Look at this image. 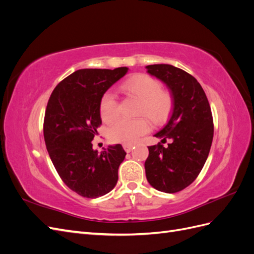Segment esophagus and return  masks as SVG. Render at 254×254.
<instances>
[{
	"instance_id": "34e87169",
	"label": "esophagus",
	"mask_w": 254,
	"mask_h": 254,
	"mask_svg": "<svg viewBox=\"0 0 254 254\" xmlns=\"http://www.w3.org/2000/svg\"><path fill=\"white\" fill-rule=\"evenodd\" d=\"M123 147H124L126 152H130V151L133 149V145H131V144H124V145H123Z\"/></svg>"
}]
</instances>
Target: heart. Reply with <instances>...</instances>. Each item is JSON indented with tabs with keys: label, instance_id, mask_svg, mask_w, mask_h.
<instances>
[{
	"label": "heart",
	"instance_id": "b5f03b06",
	"mask_svg": "<svg viewBox=\"0 0 254 254\" xmlns=\"http://www.w3.org/2000/svg\"><path fill=\"white\" fill-rule=\"evenodd\" d=\"M123 90L128 94L140 99L137 113L144 114L156 125L166 121L173 108L172 96L162 91L161 83L147 75H135L122 84ZM101 117L104 122L109 123L118 115V101L111 92L104 94L101 101ZM149 130L145 119L135 120L119 119L109 128V139L114 143L134 144L139 137Z\"/></svg>",
	"mask_w": 254,
	"mask_h": 254
}]
</instances>
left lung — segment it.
<instances>
[{
	"label": "left lung",
	"instance_id": "left-lung-1",
	"mask_svg": "<svg viewBox=\"0 0 254 254\" xmlns=\"http://www.w3.org/2000/svg\"><path fill=\"white\" fill-rule=\"evenodd\" d=\"M147 73L166 84L173 98L167 124L155 134L171 143L149 146L145 161L150 186L164 193L189 187L201 172L209 156L214 128L209 101L195 77L171 64L146 65Z\"/></svg>",
	"mask_w": 254,
	"mask_h": 254
}]
</instances>
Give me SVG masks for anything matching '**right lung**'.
I'll return each instance as SVG.
<instances>
[{
    "label": "right lung",
    "instance_id": "obj_1",
    "mask_svg": "<svg viewBox=\"0 0 254 254\" xmlns=\"http://www.w3.org/2000/svg\"><path fill=\"white\" fill-rule=\"evenodd\" d=\"M128 70L81 68L59 82L49 99L43 126L47 149L65 186L82 197H101L117 186L124 148L115 144L98 152L92 140L102 124V97Z\"/></svg>",
    "mask_w": 254,
    "mask_h": 254
}]
</instances>
